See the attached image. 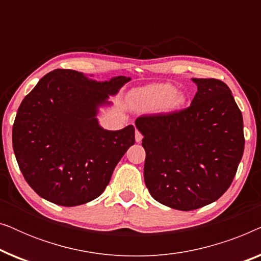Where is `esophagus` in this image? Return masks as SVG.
Wrapping results in <instances>:
<instances>
[{"label":"esophagus","instance_id":"esophagus-1","mask_svg":"<svg viewBox=\"0 0 261 261\" xmlns=\"http://www.w3.org/2000/svg\"><path fill=\"white\" fill-rule=\"evenodd\" d=\"M141 140H142V134L137 129V130H135V141L141 142Z\"/></svg>","mask_w":261,"mask_h":261}]
</instances>
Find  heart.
Segmentation results:
<instances>
[{"label":"heart","mask_w":261,"mask_h":261,"mask_svg":"<svg viewBox=\"0 0 261 261\" xmlns=\"http://www.w3.org/2000/svg\"><path fill=\"white\" fill-rule=\"evenodd\" d=\"M132 105L141 110L172 112L184 103V96L170 83L153 84L135 91L130 97Z\"/></svg>","instance_id":"1"}]
</instances>
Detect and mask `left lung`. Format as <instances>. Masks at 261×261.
Wrapping results in <instances>:
<instances>
[{"instance_id": "obj_1", "label": "left lung", "mask_w": 261, "mask_h": 261, "mask_svg": "<svg viewBox=\"0 0 261 261\" xmlns=\"http://www.w3.org/2000/svg\"><path fill=\"white\" fill-rule=\"evenodd\" d=\"M192 82L197 92L187 109L135 120L144 135L149 194L183 212L210 204L228 190L245 147L242 114L228 85L215 78Z\"/></svg>"}]
</instances>
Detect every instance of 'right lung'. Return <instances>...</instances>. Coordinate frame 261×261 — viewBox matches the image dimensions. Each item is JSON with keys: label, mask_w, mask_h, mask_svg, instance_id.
<instances>
[{"label": "right lung", "mask_w": 261, "mask_h": 261, "mask_svg": "<svg viewBox=\"0 0 261 261\" xmlns=\"http://www.w3.org/2000/svg\"><path fill=\"white\" fill-rule=\"evenodd\" d=\"M129 77L97 82L74 70L45 74L17 109L13 148L28 185L55 204L74 206L97 198L114 169L134 145V127L107 130L98 108L109 106Z\"/></svg>", "instance_id": "right-lung-1"}]
</instances>
